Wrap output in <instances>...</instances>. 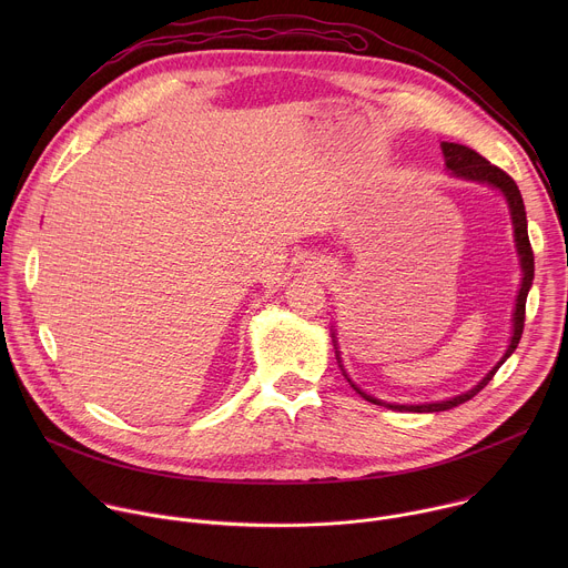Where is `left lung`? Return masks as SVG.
Listing matches in <instances>:
<instances>
[{
    "mask_svg": "<svg viewBox=\"0 0 568 568\" xmlns=\"http://www.w3.org/2000/svg\"><path fill=\"white\" fill-rule=\"evenodd\" d=\"M443 154H445V166L460 180H474V182H485V184H493L495 189H499L510 206V215H513V224H515V242H517V252L521 256V270H524V278H521V290L517 296V307H515V323H513V339L510 346L504 355V359L485 375L471 390L456 395L452 399H443V402H434V404H386L379 402L371 395H366L364 390H359L355 384L353 388L368 402L373 404H384V407L393 409V412H414V414H432V412H447L452 407H458V404L471 399L480 388L488 386V382L495 377V373L501 368V364L515 353L521 335H524V321H526V298H528V290L532 285V276H535V256H532V247H530V240H528V224H526V209H524V200L521 193L515 184V180L504 173L499 166L490 164L488 159L480 156L476 150L460 145V143H449L443 141Z\"/></svg>",
    "mask_w": 568,
    "mask_h": 568,
    "instance_id": "1",
    "label": "left lung"
}]
</instances>
